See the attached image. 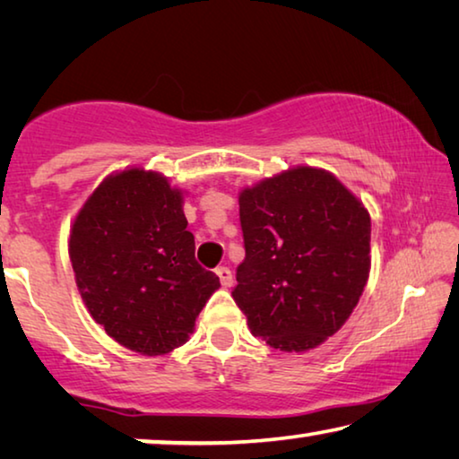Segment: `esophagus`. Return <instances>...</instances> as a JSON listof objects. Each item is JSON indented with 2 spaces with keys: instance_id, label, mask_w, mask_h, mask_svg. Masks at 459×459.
<instances>
[{
  "instance_id": "34e87169",
  "label": "esophagus",
  "mask_w": 459,
  "mask_h": 459,
  "mask_svg": "<svg viewBox=\"0 0 459 459\" xmlns=\"http://www.w3.org/2000/svg\"><path fill=\"white\" fill-rule=\"evenodd\" d=\"M216 275H219L221 283L224 287H230L232 285V273H230L229 267H219V269H216Z\"/></svg>"
}]
</instances>
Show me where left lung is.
<instances>
[{"mask_svg": "<svg viewBox=\"0 0 459 459\" xmlns=\"http://www.w3.org/2000/svg\"><path fill=\"white\" fill-rule=\"evenodd\" d=\"M237 306L251 333L306 352L351 317L370 271V216L332 174L295 168L240 192Z\"/></svg>", "mask_w": 459, "mask_h": 459, "instance_id": "left-lung-1", "label": "left lung"}]
</instances>
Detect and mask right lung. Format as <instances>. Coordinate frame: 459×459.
Segmentation results:
<instances>
[{"mask_svg":"<svg viewBox=\"0 0 459 459\" xmlns=\"http://www.w3.org/2000/svg\"><path fill=\"white\" fill-rule=\"evenodd\" d=\"M182 194L166 178L126 169L76 216V285L95 322L129 351L158 356L182 346L221 281L194 257Z\"/></svg>","mask_w":459,"mask_h":459,"instance_id":"obj_1","label":"right lung"}]
</instances>
